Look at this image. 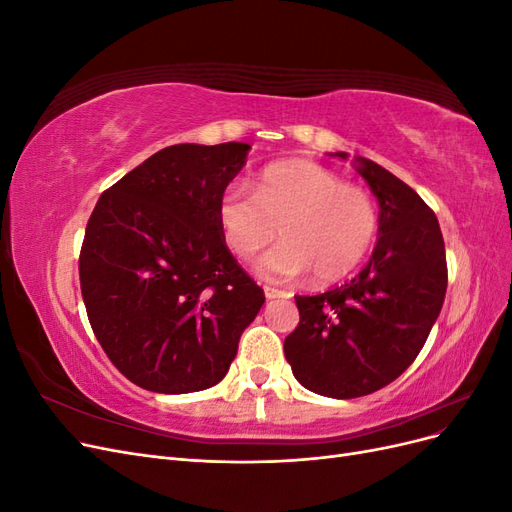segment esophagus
I'll list each match as a JSON object with an SVG mask.
<instances>
[{
	"mask_svg": "<svg viewBox=\"0 0 512 512\" xmlns=\"http://www.w3.org/2000/svg\"><path fill=\"white\" fill-rule=\"evenodd\" d=\"M265 297H267V299H280V297H288V292H286V290H280V288L265 286Z\"/></svg>",
	"mask_w": 512,
	"mask_h": 512,
	"instance_id": "34e87169",
	"label": "esophagus"
}]
</instances>
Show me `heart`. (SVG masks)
I'll use <instances>...</instances> for the list:
<instances>
[{
	"label": "heart",
	"mask_w": 512,
	"mask_h": 512,
	"mask_svg": "<svg viewBox=\"0 0 512 512\" xmlns=\"http://www.w3.org/2000/svg\"><path fill=\"white\" fill-rule=\"evenodd\" d=\"M215 220L237 258L254 256L280 230L284 241L258 260L269 280H294L309 269L318 282L342 280L361 265L380 228L374 198L309 160L267 166L254 194L228 185Z\"/></svg>",
	"instance_id": "b5f03b06"
}]
</instances>
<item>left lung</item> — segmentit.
<instances>
[{
    "mask_svg": "<svg viewBox=\"0 0 512 512\" xmlns=\"http://www.w3.org/2000/svg\"><path fill=\"white\" fill-rule=\"evenodd\" d=\"M354 162L380 203L378 245L348 284L294 297L301 320L284 339L294 378L335 399L369 395L404 374L427 342L448 284L436 213L380 164Z\"/></svg>",
    "mask_w": 512,
    "mask_h": 512,
    "instance_id": "8db88e82",
    "label": "left lung"
}]
</instances>
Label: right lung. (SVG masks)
Masks as SVG:
<instances>
[{"label": "right lung", "instance_id": "add662e5", "mask_svg": "<svg viewBox=\"0 0 512 512\" xmlns=\"http://www.w3.org/2000/svg\"><path fill=\"white\" fill-rule=\"evenodd\" d=\"M250 145H173L102 192L79 256L81 292L111 363L141 389L218 384L265 292L226 247L215 205Z\"/></svg>", "mask_w": 512, "mask_h": 512}]
</instances>
